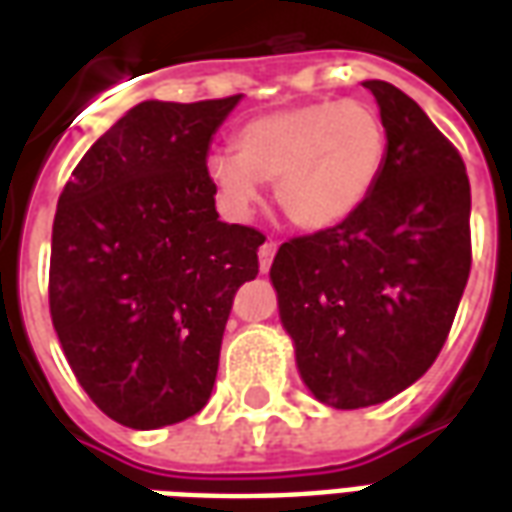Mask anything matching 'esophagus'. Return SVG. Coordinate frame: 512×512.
I'll use <instances>...</instances> for the list:
<instances>
[{
	"instance_id": "obj_1",
	"label": "esophagus",
	"mask_w": 512,
	"mask_h": 512,
	"mask_svg": "<svg viewBox=\"0 0 512 512\" xmlns=\"http://www.w3.org/2000/svg\"><path fill=\"white\" fill-rule=\"evenodd\" d=\"M274 255H277V241H266V244L260 246L257 257H260V271H263V274H266L268 268H271V260H274Z\"/></svg>"
}]
</instances>
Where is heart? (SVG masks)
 <instances>
[{
  "mask_svg": "<svg viewBox=\"0 0 512 512\" xmlns=\"http://www.w3.org/2000/svg\"><path fill=\"white\" fill-rule=\"evenodd\" d=\"M233 150L205 161L227 211L249 216L260 183H274L285 219L304 233H323L351 219L376 189L386 126L367 101H310L246 120L233 134Z\"/></svg>",
  "mask_w": 512,
  "mask_h": 512,
  "instance_id": "1",
  "label": "heart"
}]
</instances>
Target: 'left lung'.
I'll return each instance as SVG.
<instances>
[{"instance_id": "obj_1", "label": "left lung", "mask_w": 512, "mask_h": 512, "mask_svg": "<svg viewBox=\"0 0 512 512\" xmlns=\"http://www.w3.org/2000/svg\"><path fill=\"white\" fill-rule=\"evenodd\" d=\"M386 126V158L359 211L279 246V321L301 381L332 408L403 392L436 362L472 268V191L458 150L395 84L362 82Z\"/></svg>"}]
</instances>
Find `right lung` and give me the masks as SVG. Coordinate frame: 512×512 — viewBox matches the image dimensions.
<instances>
[{
	"mask_svg": "<svg viewBox=\"0 0 512 512\" xmlns=\"http://www.w3.org/2000/svg\"><path fill=\"white\" fill-rule=\"evenodd\" d=\"M238 101L136 104L57 202L51 323L84 392L126 428L175 425L208 403L235 290L257 277L266 238L219 222L205 169Z\"/></svg>",
	"mask_w": 512,
	"mask_h": 512,
	"instance_id": "obj_1",
	"label": "right lung"
}]
</instances>
